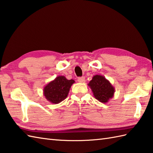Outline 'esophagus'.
I'll return each mask as SVG.
<instances>
[{"instance_id": "34e87169", "label": "esophagus", "mask_w": 153, "mask_h": 153, "mask_svg": "<svg viewBox=\"0 0 153 153\" xmlns=\"http://www.w3.org/2000/svg\"><path fill=\"white\" fill-rule=\"evenodd\" d=\"M77 81H78V82H79V83H85V77H79V78L77 79Z\"/></svg>"}]
</instances>
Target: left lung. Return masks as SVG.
<instances>
[{"instance_id": "obj_1", "label": "left lung", "mask_w": 153, "mask_h": 153, "mask_svg": "<svg viewBox=\"0 0 153 153\" xmlns=\"http://www.w3.org/2000/svg\"><path fill=\"white\" fill-rule=\"evenodd\" d=\"M95 98L99 102L106 103L114 97L115 89L105 77L95 75L88 83Z\"/></svg>"}]
</instances>
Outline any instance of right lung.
Returning <instances> with one entry per match:
<instances>
[{
	"instance_id": "right-lung-1",
	"label": "right lung",
	"mask_w": 153,
	"mask_h": 153,
	"mask_svg": "<svg viewBox=\"0 0 153 153\" xmlns=\"http://www.w3.org/2000/svg\"><path fill=\"white\" fill-rule=\"evenodd\" d=\"M74 79L68 80L64 76L56 77L44 87L43 95L45 98L53 104H58L66 98Z\"/></svg>"
}]
</instances>
